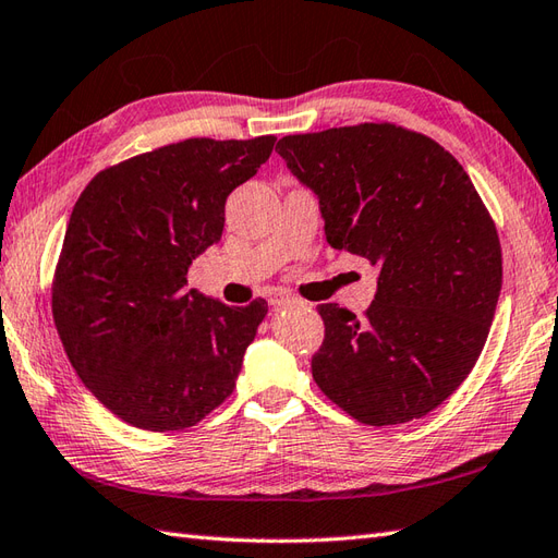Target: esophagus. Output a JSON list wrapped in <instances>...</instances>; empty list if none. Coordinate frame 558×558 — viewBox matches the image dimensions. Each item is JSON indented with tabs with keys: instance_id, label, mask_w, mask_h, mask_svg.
<instances>
[{
	"instance_id": "1",
	"label": "esophagus",
	"mask_w": 558,
	"mask_h": 558,
	"mask_svg": "<svg viewBox=\"0 0 558 558\" xmlns=\"http://www.w3.org/2000/svg\"><path fill=\"white\" fill-rule=\"evenodd\" d=\"M269 305H275V307H279V305H293V303H299L293 299L291 293H283V291H279V293H269Z\"/></svg>"
}]
</instances>
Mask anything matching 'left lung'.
Listing matches in <instances>:
<instances>
[{"label": "left lung", "instance_id": "8db88e82", "mask_svg": "<svg viewBox=\"0 0 558 558\" xmlns=\"http://www.w3.org/2000/svg\"><path fill=\"white\" fill-rule=\"evenodd\" d=\"M277 153L319 201L327 243L379 269L357 319L317 313L313 377L365 425L435 411L475 367L501 293L497 227L458 159L393 123L287 135Z\"/></svg>", "mask_w": 558, "mask_h": 558}]
</instances>
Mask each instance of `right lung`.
I'll return each mask as SVG.
<instances>
[{
  "label": "right lung",
  "instance_id": "obj_1",
  "mask_svg": "<svg viewBox=\"0 0 558 558\" xmlns=\"http://www.w3.org/2000/svg\"><path fill=\"white\" fill-rule=\"evenodd\" d=\"M275 135L189 138L100 171L81 193L52 283L69 361L95 399L150 432L193 427L227 401L267 301L233 307L185 291L219 243L225 205Z\"/></svg>",
  "mask_w": 558,
  "mask_h": 558
}]
</instances>
